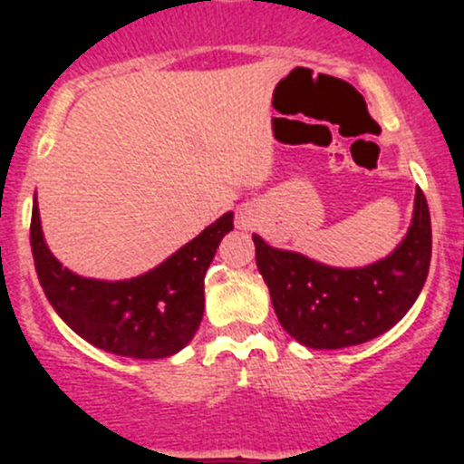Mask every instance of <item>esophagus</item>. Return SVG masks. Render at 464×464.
Instances as JSON below:
<instances>
[{"label":"esophagus","instance_id":"obj_1","mask_svg":"<svg viewBox=\"0 0 464 464\" xmlns=\"http://www.w3.org/2000/svg\"><path fill=\"white\" fill-rule=\"evenodd\" d=\"M240 224H242V227H251V224H249V219H245V218L240 219Z\"/></svg>","mask_w":464,"mask_h":464}]
</instances>
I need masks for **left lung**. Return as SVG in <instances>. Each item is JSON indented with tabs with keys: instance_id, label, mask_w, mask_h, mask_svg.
Returning a JSON list of instances; mask_svg holds the SVG:
<instances>
[{
	"instance_id": "left-lung-1",
	"label": "left lung",
	"mask_w": 464,
	"mask_h": 464,
	"mask_svg": "<svg viewBox=\"0 0 464 464\" xmlns=\"http://www.w3.org/2000/svg\"><path fill=\"white\" fill-rule=\"evenodd\" d=\"M254 245L285 332L307 348H348L391 330L420 296L431 262V215L418 188L413 222L401 245L388 258L359 269L274 249L260 236H254Z\"/></svg>"
}]
</instances>
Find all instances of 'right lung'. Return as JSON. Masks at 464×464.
Returning <instances> with one entry per match:
<instances>
[{"instance_id": "obj_1", "label": "right lung", "mask_w": 464, "mask_h": 464, "mask_svg": "<svg viewBox=\"0 0 464 464\" xmlns=\"http://www.w3.org/2000/svg\"><path fill=\"white\" fill-rule=\"evenodd\" d=\"M228 231H233V213L215 219L148 274L107 283L76 276L53 258L42 236L35 199L31 249L46 298L78 336L121 357L163 359L179 353L198 332L206 269Z\"/></svg>"}]
</instances>
